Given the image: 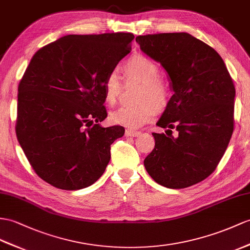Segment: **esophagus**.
Here are the masks:
<instances>
[{
    "mask_svg": "<svg viewBox=\"0 0 250 250\" xmlns=\"http://www.w3.org/2000/svg\"><path fill=\"white\" fill-rule=\"evenodd\" d=\"M140 135H141V131H135V130H131V129H126V131H125L126 137L136 138V137H139Z\"/></svg>",
    "mask_w": 250,
    "mask_h": 250,
    "instance_id": "1",
    "label": "esophagus"
}]
</instances>
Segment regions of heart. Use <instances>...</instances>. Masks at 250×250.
I'll return each mask as SVG.
<instances>
[{
  "label": "heart",
  "instance_id": "b5f03b06",
  "mask_svg": "<svg viewBox=\"0 0 250 250\" xmlns=\"http://www.w3.org/2000/svg\"><path fill=\"white\" fill-rule=\"evenodd\" d=\"M125 72L129 77L136 78L142 83V88L138 94L135 105L119 107L110 114L113 124L128 127L131 129L140 128L153 119L156 108L161 109L167 105L168 89L160 81V70L150 59L144 56H135L125 64ZM121 89V79L117 71H111L104 83L105 100L108 104L117 102Z\"/></svg>",
  "mask_w": 250,
  "mask_h": 250
}]
</instances>
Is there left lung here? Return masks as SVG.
Instances as JSON below:
<instances>
[{
  "label": "left lung",
  "instance_id": "8db88e82",
  "mask_svg": "<svg viewBox=\"0 0 250 250\" xmlns=\"http://www.w3.org/2000/svg\"><path fill=\"white\" fill-rule=\"evenodd\" d=\"M136 41L167 71L174 92L157 122L171 136L153 132L155 148L144 167L163 187L196 185L214 172L232 136V79L214 48L188 33L138 36Z\"/></svg>",
  "mask_w": 250,
  "mask_h": 250
}]
</instances>
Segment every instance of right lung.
<instances>
[{
    "label": "right lung",
    "mask_w": 250,
    "mask_h": 250,
    "mask_svg": "<svg viewBox=\"0 0 250 250\" xmlns=\"http://www.w3.org/2000/svg\"><path fill=\"white\" fill-rule=\"evenodd\" d=\"M131 33L68 35L35 53L18 88L16 132L41 179L73 191L104 174L122 126L107 117L104 83L130 52Z\"/></svg>",
    "instance_id": "1"
}]
</instances>
